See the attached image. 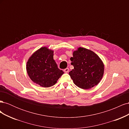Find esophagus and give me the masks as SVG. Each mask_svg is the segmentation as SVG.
<instances>
[{"label":"esophagus","instance_id":"1","mask_svg":"<svg viewBox=\"0 0 129 129\" xmlns=\"http://www.w3.org/2000/svg\"><path fill=\"white\" fill-rule=\"evenodd\" d=\"M69 68H66V69H64V72H65V73H68V72H69Z\"/></svg>","mask_w":129,"mask_h":129}]
</instances>
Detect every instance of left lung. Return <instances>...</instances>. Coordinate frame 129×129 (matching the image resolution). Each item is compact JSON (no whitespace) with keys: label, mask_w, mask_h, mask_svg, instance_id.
I'll return each mask as SVG.
<instances>
[{"label":"left lung","mask_w":129,"mask_h":129,"mask_svg":"<svg viewBox=\"0 0 129 129\" xmlns=\"http://www.w3.org/2000/svg\"><path fill=\"white\" fill-rule=\"evenodd\" d=\"M71 58L74 69L69 73L74 84L83 89L97 85L104 74V64L100 57L91 50L79 47Z\"/></svg>","instance_id":"1"}]
</instances>
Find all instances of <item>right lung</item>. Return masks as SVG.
I'll use <instances>...</instances> for the list:
<instances>
[{"mask_svg": "<svg viewBox=\"0 0 129 129\" xmlns=\"http://www.w3.org/2000/svg\"><path fill=\"white\" fill-rule=\"evenodd\" d=\"M53 50L41 47L35 52L27 62V74L33 82L45 88L55 84L64 72L58 69L53 59Z\"/></svg>", "mask_w": 129, "mask_h": 129, "instance_id": "obj_1", "label": "right lung"}]
</instances>
